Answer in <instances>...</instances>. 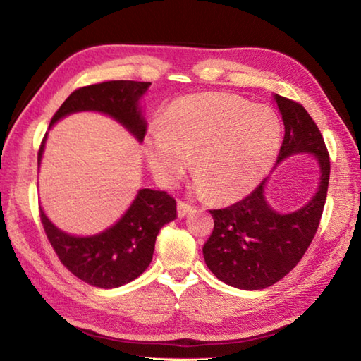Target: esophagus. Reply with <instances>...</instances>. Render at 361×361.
<instances>
[{
	"instance_id": "obj_1",
	"label": "esophagus",
	"mask_w": 361,
	"mask_h": 361,
	"mask_svg": "<svg viewBox=\"0 0 361 361\" xmlns=\"http://www.w3.org/2000/svg\"><path fill=\"white\" fill-rule=\"evenodd\" d=\"M192 206L185 203V202H178V204H176V212H178V217H186L189 212H192Z\"/></svg>"
}]
</instances>
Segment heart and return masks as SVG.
<instances>
[{
  "instance_id": "heart-1",
  "label": "heart",
  "mask_w": 361,
  "mask_h": 361,
  "mask_svg": "<svg viewBox=\"0 0 361 361\" xmlns=\"http://www.w3.org/2000/svg\"><path fill=\"white\" fill-rule=\"evenodd\" d=\"M281 135V121L270 106L225 93L190 96L149 130L145 157L166 186L185 176L194 157L197 192L228 203L247 195L270 171Z\"/></svg>"
}]
</instances>
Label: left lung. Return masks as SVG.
I'll return each mask as SVG.
<instances>
[{
    "label": "left lung",
    "instance_id": "1",
    "mask_svg": "<svg viewBox=\"0 0 361 361\" xmlns=\"http://www.w3.org/2000/svg\"><path fill=\"white\" fill-rule=\"evenodd\" d=\"M286 135L276 166L307 153L318 163L315 195L302 208L282 214L265 198V178L252 192L225 209H214V229L203 247L204 262L221 282L240 290H262L290 273L315 237L327 197L331 163L323 136L298 102L274 94Z\"/></svg>",
    "mask_w": 361,
    "mask_h": 361
}]
</instances>
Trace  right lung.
<instances>
[{
    "instance_id": "right-lung-1",
    "label": "right lung",
    "mask_w": 361,
    "mask_h": 361,
    "mask_svg": "<svg viewBox=\"0 0 361 361\" xmlns=\"http://www.w3.org/2000/svg\"><path fill=\"white\" fill-rule=\"evenodd\" d=\"M150 82L110 80L83 87L62 104L49 128L73 113L97 111L106 114L142 142L145 122L141 99ZM48 133L38 150L40 167ZM44 233L68 270L83 282L99 288H116L142 274L152 262L159 229L176 217V202L164 190L140 189L132 204L116 224L93 235L68 234L40 208Z\"/></svg>"
}]
</instances>
